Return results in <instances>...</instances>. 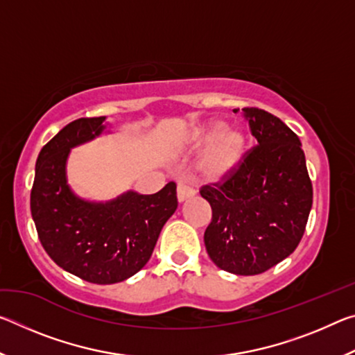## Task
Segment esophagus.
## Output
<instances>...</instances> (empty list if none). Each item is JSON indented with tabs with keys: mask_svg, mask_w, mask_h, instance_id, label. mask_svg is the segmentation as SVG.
Here are the masks:
<instances>
[{
	"mask_svg": "<svg viewBox=\"0 0 355 355\" xmlns=\"http://www.w3.org/2000/svg\"><path fill=\"white\" fill-rule=\"evenodd\" d=\"M194 194H196V191H194V188H191L189 184L178 183V186H177V197H178V202L188 200V199H191V197H194Z\"/></svg>",
	"mask_w": 355,
	"mask_h": 355,
	"instance_id": "esophagus-1",
	"label": "esophagus"
}]
</instances>
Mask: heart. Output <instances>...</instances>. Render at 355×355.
I'll list each match as a JSON object with an SVG mask.
<instances>
[{
    "label": "heart",
    "mask_w": 355,
    "mask_h": 355,
    "mask_svg": "<svg viewBox=\"0 0 355 355\" xmlns=\"http://www.w3.org/2000/svg\"><path fill=\"white\" fill-rule=\"evenodd\" d=\"M210 146L197 164L200 175L208 182H219L235 172L245 155L248 139L243 131L228 130L222 120H211L191 131L188 148L199 150Z\"/></svg>",
    "instance_id": "b5f03b06"
}]
</instances>
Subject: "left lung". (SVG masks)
Instances as JSON below:
<instances>
[{"label": "left lung", "mask_w": 355, "mask_h": 355, "mask_svg": "<svg viewBox=\"0 0 355 355\" xmlns=\"http://www.w3.org/2000/svg\"><path fill=\"white\" fill-rule=\"evenodd\" d=\"M243 114L258 146L232 175L202 186L200 196L213 211L203 239L216 266L257 275L297 248L313 188L297 135L264 110L244 107Z\"/></svg>", "instance_id": "1"}]
</instances>
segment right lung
<instances>
[{
    "label": "right lung",
    "instance_id": "right-lung-1",
    "mask_svg": "<svg viewBox=\"0 0 355 355\" xmlns=\"http://www.w3.org/2000/svg\"><path fill=\"white\" fill-rule=\"evenodd\" d=\"M105 120H73L45 144L31 189V214L46 254L64 271L97 285L117 284L139 272L178 207L173 182L156 194L128 191L105 203L73 194L65 173L70 150L103 133Z\"/></svg>",
    "mask_w": 355,
    "mask_h": 355
}]
</instances>
